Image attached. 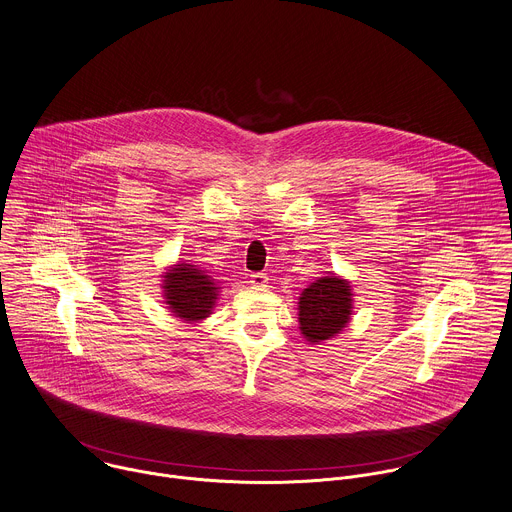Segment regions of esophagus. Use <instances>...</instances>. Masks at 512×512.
<instances>
[{"label":"esophagus","mask_w":512,"mask_h":512,"mask_svg":"<svg viewBox=\"0 0 512 512\" xmlns=\"http://www.w3.org/2000/svg\"><path fill=\"white\" fill-rule=\"evenodd\" d=\"M267 281H269V277L265 273H253L249 279V283L253 287H267Z\"/></svg>","instance_id":"obj_1"}]
</instances>
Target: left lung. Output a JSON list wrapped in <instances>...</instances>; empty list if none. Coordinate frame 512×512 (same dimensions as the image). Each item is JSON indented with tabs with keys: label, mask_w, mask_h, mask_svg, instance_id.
Here are the masks:
<instances>
[{
	"label": "left lung",
	"mask_w": 512,
	"mask_h": 512,
	"mask_svg": "<svg viewBox=\"0 0 512 512\" xmlns=\"http://www.w3.org/2000/svg\"><path fill=\"white\" fill-rule=\"evenodd\" d=\"M349 283L331 275L321 277L299 299V329L311 343L335 337L351 319Z\"/></svg>",
	"instance_id": "8db88e82"
}]
</instances>
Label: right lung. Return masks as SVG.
Wrapping results in <instances>:
<instances>
[{
  "mask_svg": "<svg viewBox=\"0 0 512 512\" xmlns=\"http://www.w3.org/2000/svg\"><path fill=\"white\" fill-rule=\"evenodd\" d=\"M163 289L169 309L185 321L205 319L217 299L213 279L195 265L187 263H179L171 273L165 275Z\"/></svg>",
  "mask_w": 512,
  "mask_h": 512,
  "instance_id": "1",
  "label": "right lung"
}]
</instances>
